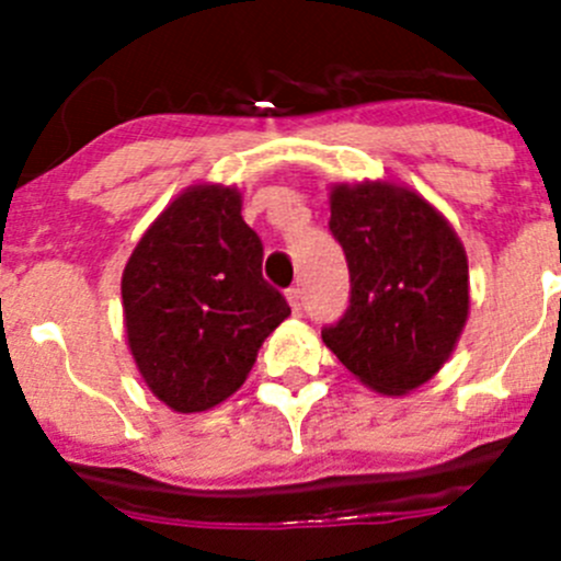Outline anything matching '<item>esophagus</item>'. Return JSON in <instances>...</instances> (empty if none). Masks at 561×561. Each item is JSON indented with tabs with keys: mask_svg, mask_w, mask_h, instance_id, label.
<instances>
[{
	"mask_svg": "<svg viewBox=\"0 0 561 561\" xmlns=\"http://www.w3.org/2000/svg\"><path fill=\"white\" fill-rule=\"evenodd\" d=\"M287 301H290L293 312H301V309H304V290H301V287H290V290H287Z\"/></svg>",
	"mask_w": 561,
	"mask_h": 561,
	"instance_id": "34e87169",
	"label": "esophagus"
}]
</instances>
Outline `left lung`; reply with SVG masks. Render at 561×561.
Listing matches in <instances>:
<instances>
[{
    "instance_id": "left-lung-1",
    "label": "left lung",
    "mask_w": 561,
    "mask_h": 561,
    "mask_svg": "<svg viewBox=\"0 0 561 561\" xmlns=\"http://www.w3.org/2000/svg\"><path fill=\"white\" fill-rule=\"evenodd\" d=\"M333 239L350 268V304L322 342L377 393L423 386L454 353L469 312L461 241L421 195L386 181L331 192Z\"/></svg>"
}]
</instances>
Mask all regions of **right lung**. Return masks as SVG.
<instances>
[{"instance_id": "1", "label": "right lung", "mask_w": 561, "mask_h": 561, "mask_svg": "<svg viewBox=\"0 0 561 561\" xmlns=\"http://www.w3.org/2000/svg\"><path fill=\"white\" fill-rule=\"evenodd\" d=\"M124 325L146 386L203 412L244 386L263 339L290 314L263 279V241L233 186H190L157 217L122 276Z\"/></svg>"}]
</instances>
